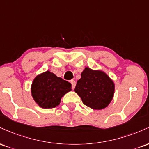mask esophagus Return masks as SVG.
Instances as JSON below:
<instances>
[{
    "label": "esophagus",
    "instance_id": "34e87169",
    "mask_svg": "<svg viewBox=\"0 0 149 149\" xmlns=\"http://www.w3.org/2000/svg\"><path fill=\"white\" fill-rule=\"evenodd\" d=\"M71 85H72V88H73V89H74V88H75V87H76V82L74 80H71Z\"/></svg>",
    "mask_w": 149,
    "mask_h": 149
}]
</instances>
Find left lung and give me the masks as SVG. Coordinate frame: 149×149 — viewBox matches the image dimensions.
<instances>
[{
    "label": "left lung",
    "instance_id": "left-lung-1",
    "mask_svg": "<svg viewBox=\"0 0 149 149\" xmlns=\"http://www.w3.org/2000/svg\"><path fill=\"white\" fill-rule=\"evenodd\" d=\"M114 90V83L107 73L88 67L81 73V78L75 88L83 104L95 110L108 107L113 100Z\"/></svg>",
    "mask_w": 149,
    "mask_h": 149
}]
</instances>
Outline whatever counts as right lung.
Listing matches in <instances>:
<instances>
[{
    "mask_svg": "<svg viewBox=\"0 0 149 149\" xmlns=\"http://www.w3.org/2000/svg\"><path fill=\"white\" fill-rule=\"evenodd\" d=\"M71 90V83L49 71L38 75L31 85L32 97L42 109L56 107L61 97Z\"/></svg>",
    "mask_w": 149,
    "mask_h": 149,
    "instance_id": "obj_1",
    "label": "right lung"
}]
</instances>
